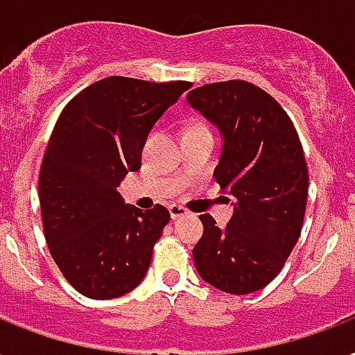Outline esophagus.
Returning <instances> with one entry per match:
<instances>
[{
    "mask_svg": "<svg viewBox=\"0 0 355 355\" xmlns=\"http://www.w3.org/2000/svg\"><path fill=\"white\" fill-rule=\"evenodd\" d=\"M168 211H170V216H172L174 220L175 218H180V216H185L187 213H189L183 205H178V203H172V205L168 207Z\"/></svg>",
    "mask_w": 355,
    "mask_h": 355,
    "instance_id": "esophagus-1",
    "label": "esophagus"
}]
</instances>
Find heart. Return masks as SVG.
Listing matches in <instances>:
<instances>
[{
  "label": "heart",
  "instance_id": "1",
  "mask_svg": "<svg viewBox=\"0 0 355 355\" xmlns=\"http://www.w3.org/2000/svg\"><path fill=\"white\" fill-rule=\"evenodd\" d=\"M191 129H207V128H205V125H194V128H191Z\"/></svg>",
  "mask_w": 355,
  "mask_h": 355
}]
</instances>
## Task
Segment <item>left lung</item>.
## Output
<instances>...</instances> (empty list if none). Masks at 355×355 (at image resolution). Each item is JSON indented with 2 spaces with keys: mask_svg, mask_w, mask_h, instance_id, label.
<instances>
[{
  "mask_svg": "<svg viewBox=\"0 0 355 355\" xmlns=\"http://www.w3.org/2000/svg\"><path fill=\"white\" fill-rule=\"evenodd\" d=\"M187 101L220 131L215 180L233 196L226 227L200 215L194 265L215 289L255 293L279 274L300 237L309 187L300 139L282 105L248 81L203 85Z\"/></svg>",
  "mask_w": 355,
  "mask_h": 355,
  "instance_id": "8db88e82",
  "label": "left lung"
}]
</instances>
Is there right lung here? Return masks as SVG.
Segmentation results:
<instances>
[{
	"instance_id": "1",
	"label": "right lung",
	"mask_w": 355,
	"mask_h": 355,
	"mask_svg": "<svg viewBox=\"0 0 355 355\" xmlns=\"http://www.w3.org/2000/svg\"><path fill=\"white\" fill-rule=\"evenodd\" d=\"M192 85L111 76L62 109L44 153L38 196L49 254L73 289L94 300L146 276L170 213L125 205L116 187L142 163L152 128Z\"/></svg>"
}]
</instances>
